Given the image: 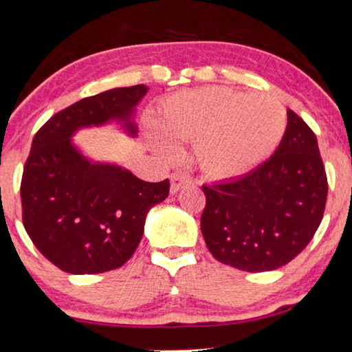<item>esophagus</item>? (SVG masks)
<instances>
[{
	"mask_svg": "<svg viewBox=\"0 0 352 352\" xmlns=\"http://www.w3.org/2000/svg\"><path fill=\"white\" fill-rule=\"evenodd\" d=\"M191 179L190 175L185 173H172L170 175V193H177L180 188H184L185 185H190Z\"/></svg>",
	"mask_w": 352,
	"mask_h": 352,
	"instance_id": "obj_1",
	"label": "esophagus"
}]
</instances>
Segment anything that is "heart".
<instances>
[{
    "label": "heart",
    "instance_id": "b5f03b06",
    "mask_svg": "<svg viewBox=\"0 0 352 352\" xmlns=\"http://www.w3.org/2000/svg\"><path fill=\"white\" fill-rule=\"evenodd\" d=\"M156 129V148L164 156H175L177 142H195L204 170L235 175L278 148L287 132V109L269 95L206 87L170 98Z\"/></svg>",
    "mask_w": 352,
    "mask_h": 352
}]
</instances>
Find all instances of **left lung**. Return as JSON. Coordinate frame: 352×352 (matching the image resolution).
<instances>
[{
    "label": "left lung",
    "mask_w": 352,
    "mask_h": 352,
    "mask_svg": "<svg viewBox=\"0 0 352 352\" xmlns=\"http://www.w3.org/2000/svg\"><path fill=\"white\" fill-rule=\"evenodd\" d=\"M269 161L246 175L203 185L201 232L215 259L246 272L293 261L314 238L325 210L329 182L316 133L292 109Z\"/></svg>",
    "instance_id": "left-lung-1"
}]
</instances>
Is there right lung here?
<instances>
[{
    "instance_id": "right-lung-1",
    "label": "right lung",
    "mask_w": 352,
    "mask_h": 352,
    "mask_svg": "<svg viewBox=\"0 0 352 352\" xmlns=\"http://www.w3.org/2000/svg\"><path fill=\"white\" fill-rule=\"evenodd\" d=\"M148 87L83 98L35 133L21 182L22 222L41 254L67 274L124 265L140 245L144 219L167 198L168 179L151 184L111 164H91L70 142L75 130L111 119L130 122Z\"/></svg>"
}]
</instances>
